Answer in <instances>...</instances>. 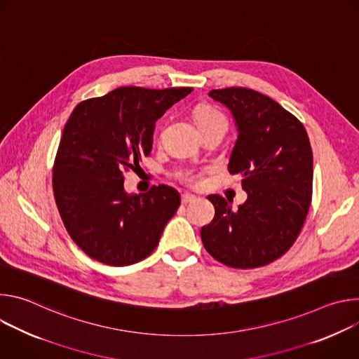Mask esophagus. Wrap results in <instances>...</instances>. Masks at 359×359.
Instances as JSON below:
<instances>
[{"mask_svg":"<svg viewBox=\"0 0 359 359\" xmlns=\"http://www.w3.org/2000/svg\"><path fill=\"white\" fill-rule=\"evenodd\" d=\"M194 200H196V196H193V194H190V193H183V194H182V203H183V204L191 203V201H194Z\"/></svg>","mask_w":359,"mask_h":359,"instance_id":"34e87169","label":"esophagus"}]
</instances>
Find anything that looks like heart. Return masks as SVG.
<instances>
[{
  "mask_svg": "<svg viewBox=\"0 0 359 359\" xmlns=\"http://www.w3.org/2000/svg\"><path fill=\"white\" fill-rule=\"evenodd\" d=\"M196 122L198 129L204 128V126H210V125H216V123H224L227 125V121L224 118L223 114H220L219 111L210 108V107H200L196 111ZM182 180L189 184V186H200L203 182L201 173H196V172H189L182 175Z\"/></svg>",
  "mask_w": 359,
  "mask_h": 359,
  "instance_id": "heart-1",
  "label": "heart"
}]
</instances>
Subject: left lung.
Segmentation results:
<instances>
[{
    "label": "left lung",
    "instance_id": "1",
    "mask_svg": "<svg viewBox=\"0 0 359 359\" xmlns=\"http://www.w3.org/2000/svg\"><path fill=\"white\" fill-rule=\"evenodd\" d=\"M209 96L233 115L237 140L229 172L241 175L247 200L233 210L219 194L208 198L215 219L201 227L204 248L233 269L266 266L294 244L313 193V150L302 123L271 97L247 88Z\"/></svg>",
    "mask_w": 359,
    "mask_h": 359
}]
</instances>
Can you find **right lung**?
<instances>
[{
    "mask_svg": "<svg viewBox=\"0 0 359 359\" xmlns=\"http://www.w3.org/2000/svg\"><path fill=\"white\" fill-rule=\"evenodd\" d=\"M193 88L122 86L81 102L71 114L54 163V196L67 231L90 259L135 264L156 248L180 206L170 186L129 194L123 172L149 156L155 122Z\"/></svg>",
    "mask_w": 359,
    "mask_h": 359,
    "instance_id": "right-lung-1",
    "label": "right lung"
}]
</instances>
